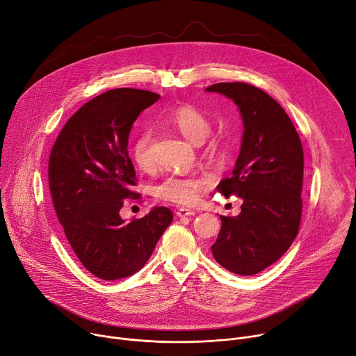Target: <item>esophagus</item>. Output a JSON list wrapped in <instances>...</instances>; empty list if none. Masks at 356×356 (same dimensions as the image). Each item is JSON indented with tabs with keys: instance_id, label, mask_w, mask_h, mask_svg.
<instances>
[{
	"instance_id": "1",
	"label": "esophagus",
	"mask_w": 356,
	"mask_h": 356,
	"mask_svg": "<svg viewBox=\"0 0 356 356\" xmlns=\"http://www.w3.org/2000/svg\"><path fill=\"white\" fill-rule=\"evenodd\" d=\"M196 211L192 209H186V207H180L176 210V216L179 218H188V216H195Z\"/></svg>"
}]
</instances>
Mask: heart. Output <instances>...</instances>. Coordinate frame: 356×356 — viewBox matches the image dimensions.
I'll list each match as a JSON object with an SVG mask.
<instances>
[{
	"label": "heart",
	"instance_id": "heart-1",
	"mask_svg": "<svg viewBox=\"0 0 356 356\" xmlns=\"http://www.w3.org/2000/svg\"><path fill=\"white\" fill-rule=\"evenodd\" d=\"M170 123L195 145H200L211 130L210 118L192 104H183L177 107L172 115ZM152 133L149 130L141 131L131 145V157L137 168L143 172L154 169V159L152 154ZM211 147L218 149L219 141H213ZM213 183V177L207 173L199 175H170L165 176L153 187L156 199L170 202L176 204H193L199 200L202 192Z\"/></svg>",
	"mask_w": 356,
	"mask_h": 356
}]
</instances>
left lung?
<instances>
[{
	"label": "left lung",
	"instance_id": "8db88e82",
	"mask_svg": "<svg viewBox=\"0 0 356 356\" xmlns=\"http://www.w3.org/2000/svg\"><path fill=\"white\" fill-rule=\"evenodd\" d=\"M238 106L243 136L232 177L218 192L243 200L238 216H220L213 257L229 272L250 276L285 254L302 216L303 149L289 115L268 92L248 83H218L206 88Z\"/></svg>",
	"mask_w": 356,
	"mask_h": 356
}]
</instances>
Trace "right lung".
<instances>
[{
  "label": "right lung",
  "mask_w": 356,
  "mask_h": 356,
  "mask_svg": "<svg viewBox=\"0 0 356 356\" xmlns=\"http://www.w3.org/2000/svg\"><path fill=\"white\" fill-rule=\"evenodd\" d=\"M159 99L138 88L100 94L70 117L50 154V192L65 238L83 266L104 280L143 268L173 220L163 206L141 219L120 218L123 200L136 195L130 191L136 184L127 152L130 130Z\"/></svg>",
  "instance_id": "right-lung-1"
}]
</instances>
